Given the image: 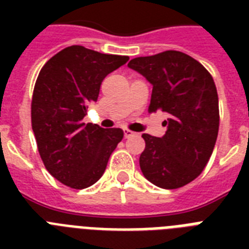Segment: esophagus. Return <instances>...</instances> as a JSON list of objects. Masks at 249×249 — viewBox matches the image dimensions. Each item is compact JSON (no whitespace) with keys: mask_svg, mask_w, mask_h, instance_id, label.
Returning a JSON list of instances; mask_svg holds the SVG:
<instances>
[{"mask_svg":"<svg viewBox=\"0 0 249 249\" xmlns=\"http://www.w3.org/2000/svg\"><path fill=\"white\" fill-rule=\"evenodd\" d=\"M136 136V133L132 132V130H129V129H125L124 130V137L125 138H130V137Z\"/></svg>","mask_w":249,"mask_h":249,"instance_id":"34e87169","label":"esophagus"}]
</instances>
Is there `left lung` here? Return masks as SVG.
I'll list each match as a JSON object with an SVG mask.
<instances>
[{
  "label": "left lung",
  "instance_id": "1",
  "mask_svg": "<svg viewBox=\"0 0 249 249\" xmlns=\"http://www.w3.org/2000/svg\"><path fill=\"white\" fill-rule=\"evenodd\" d=\"M128 66L152 84L148 112L168 115L161 138L142 134L146 147L140 156L141 170L161 189L187 185L205 168L218 134V95L212 75L177 50L134 58Z\"/></svg>",
  "mask_w": 249,
  "mask_h": 249
}]
</instances>
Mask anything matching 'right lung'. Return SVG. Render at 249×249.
I'll use <instances>...</instances> for the list:
<instances>
[{"mask_svg":"<svg viewBox=\"0 0 249 249\" xmlns=\"http://www.w3.org/2000/svg\"><path fill=\"white\" fill-rule=\"evenodd\" d=\"M129 60L73 45L41 68L31 105L32 129L45 168L71 189L94 185L124 132L83 123L88 107L97 102L106 76Z\"/></svg>","mask_w":249,"mask_h":249,"instance_id":"add662e5","label":"right lung"}]
</instances>
